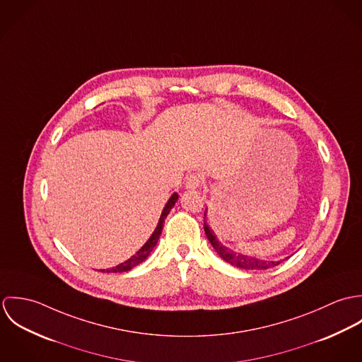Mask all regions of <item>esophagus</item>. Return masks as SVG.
Returning a JSON list of instances; mask_svg holds the SVG:
<instances>
[{"instance_id": "34e87169", "label": "esophagus", "mask_w": 362, "mask_h": 362, "mask_svg": "<svg viewBox=\"0 0 362 362\" xmlns=\"http://www.w3.org/2000/svg\"><path fill=\"white\" fill-rule=\"evenodd\" d=\"M201 185H202V177L199 174H197V173L189 174L187 177V180H185V187L189 188V189H195V188H198Z\"/></svg>"}]
</instances>
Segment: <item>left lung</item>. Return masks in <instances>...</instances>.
I'll use <instances>...</instances> for the list:
<instances>
[{"instance_id":"8db88e82","label":"left lung","mask_w":362,"mask_h":362,"mask_svg":"<svg viewBox=\"0 0 362 362\" xmlns=\"http://www.w3.org/2000/svg\"><path fill=\"white\" fill-rule=\"evenodd\" d=\"M204 227H205V233H206L207 240L210 241L211 247L216 250V252L224 259L226 262L237 266V267H241V269H251V270H262V269H270V267H274L277 266L281 260H277V262H269V260H262V259L252 258V257H247V255H243V254H237L231 250H228L227 247L221 245L216 235L213 234V231L210 230V227L207 226L206 223H204Z\"/></svg>"}]
</instances>
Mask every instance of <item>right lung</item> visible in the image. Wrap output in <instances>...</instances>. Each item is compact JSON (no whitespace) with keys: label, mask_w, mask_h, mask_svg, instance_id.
Listing matches in <instances>:
<instances>
[{"label":"right lung","mask_w":362,"mask_h":362,"mask_svg":"<svg viewBox=\"0 0 362 362\" xmlns=\"http://www.w3.org/2000/svg\"><path fill=\"white\" fill-rule=\"evenodd\" d=\"M177 199H178V195L177 194H173L171 195V198L168 199V202H167V205L164 206L163 209V211H161V216H160V220H158V224H157V227H156L155 231H153V234H152V237L146 241V244L134 255V257H131V258L128 259V260H125V262H122V263H119L118 266H115V267H111V269H104L102 272H107V273H121V272H128V270H131V269H134L135 266H138L139 263H142L145 259L149 257V254L153 251V248L156 247V244H157V241H158V237H160V234H161V230H163V223H164V220H165V217H167V214L170 213V210L174 207L175 205V202H177Z\"/></svg>","instance_id":"obj_1"}]
</instances>
